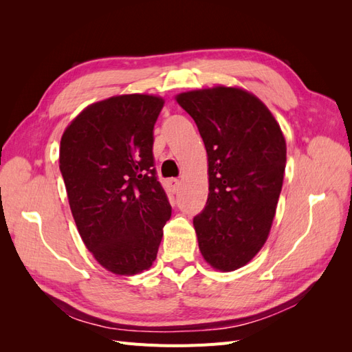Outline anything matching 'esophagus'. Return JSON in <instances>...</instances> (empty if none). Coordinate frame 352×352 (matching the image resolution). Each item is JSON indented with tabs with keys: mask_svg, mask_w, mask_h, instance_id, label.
I'll use <instances>...</instances> for the list:
<instances>
[{
	"mask_svg": "<svg viewBox=\"0 0 352 352\" xmlns=\"http://www.w3.org/2000/svg\"><path fill=\"white\" fill-rule=\"evenodd\" d=\"M168 185H170V188H172L173 192H176V190H177L179 186H180V180L176 179V177H172V179L168 180Z\"/></svg>",
	"mask_w": 352,
	"mask_h": 352,
	"instance_id": "esophagus-1",
	"label": "esophagus"
}]
</instances>
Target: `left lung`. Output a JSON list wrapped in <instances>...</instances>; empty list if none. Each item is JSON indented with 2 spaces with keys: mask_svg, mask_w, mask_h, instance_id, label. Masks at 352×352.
<instances>
[{
  "mask_svg": "<svg viewBox=\"0 0 352 352\" xmlns=\"http://www.w3.org/2000/svg\"><path fill=\"white\" fill-rule=\"evenodd\" d=\"M176 101L195 120L208 157L207 204L194 217L199 251L214 269L236 270L267 241L283 184V133L241 88L182 92Z\"/></svg>",
  "mask_w": 352,
  "mask_h": 352,
  "instance_id": "obj_1",
  "label": "left lung"
}]
</instances>
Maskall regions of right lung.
<instances>
[{
	"label": "right lung",
	"mask_w": 352,
	"mask_h": 352,
	"mask_svg": "<svg viewBox=\"0 0 352 352\" xmlns=\"http://www.w3.org/2000/svg\"><path fill=\"white\" fill-rule=\"evenodd\" d=\"M164 105L129 94L88 105L61 136L60 172L79 235L104 269H150L172 207L154 167V124Z\"/></svg>",
	"instance_id": "add662e5"
}]
</instances>
